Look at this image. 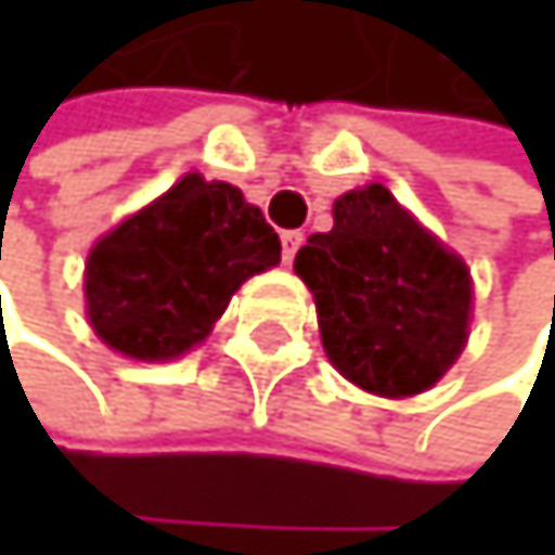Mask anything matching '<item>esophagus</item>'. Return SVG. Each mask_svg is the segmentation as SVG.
<instances>
[{"mask_svg":"<svg viewBox=\"0 0 555 555\" xmlns=\"http://www.w3.org/2000/svg\"><path fill=\"white\" fill-rule=\"evenodd\" d=\"M299 246H302V232H299V229L283 232V259H286V262H293V259H296Z\"/></svg>","mask_w":555,"mask_h":555,"instance_id":"obj_1","label":"esophagus"}]
</instances>
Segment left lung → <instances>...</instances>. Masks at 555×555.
<instances>
[{"label": "left lung", "instance_id": "1", "mask_svg": "<svg viewBox=\"0 0 555 555\" xmlns=\"http://www.w3.org/2000/svg\"><path fill=\"white\" fill-rule=\"evenodd\" d=\"M333 366L359 389L402 399L442 379L469 336L473 280L379 182L339 196L333 229L296 253Z\"/></svg>", "mask_w": 555, "mask_h": 555}]
</instances>
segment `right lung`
I'll return each mask as SVG.
<instances>
[{
  "label": "right lung",
  "instance_id": "obj_1",
  "mask_svg": "<svg viewBox=\"0 0 555 555\" xmlns=\"http://www.w3.org/2000/svg\"><path fill=\"white\" fill-rule=\"evenodd\" d=\"M280 253L275 229L236 185L189 172L92 246L89 323L122 356L176 359L209 336L232 293Z\"/></svg>",
  "mask_w": 555,
  "mask_h": 555
}]
</instances>
